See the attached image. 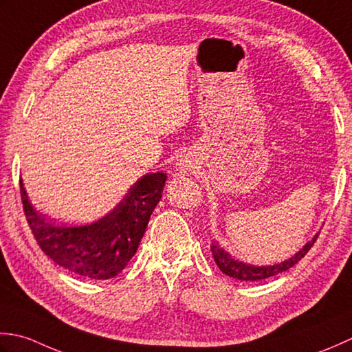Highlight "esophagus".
Masks as SVG:
<instances>
[{"mask_svg": "<svg viewBox=\"0 0 352 352\" xmlns=\"http://www.w3.org/2000/svg\"><path fill=\"white\" fill-rule=\"evenodd\" d=\"M188 164H186V162H181V164H179V170H181V171H184V170H188Z\"/></svg>", "mask_w": 352, "mask_h": 352, "instance_id": "1", "label": "esophagus"}]
</instances>
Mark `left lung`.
<instances>
[{
  "mask_svg": "<svg viewBox=\"0 0 352 352\" xmlns=\"http://www.w3.org/2000/svg\"><path fill=\"white\" fill-rule=\"evenodd\" d=\"M318 235H319V232L314 235L310 241H307L302 246V249H299L295 255L289 258V260H284L281 263L274 264V266H252V264L243 263L240 260H236L235 256H232L228 252V250L221 248L219 243H212L211 252L214 256V261H216L219 269L223 272L225 275L231 276L234 279H240V281H249V283L263 281V279L275 276L278 274H283V272L289 270L290 267L295 266L300 258H304L308 250L311 249L314 241H316V239H318Z\"/></svg>",
  "mask_w": 352,
  "mask_h": 352,
  "instance_id": "left-lung-1",
  "label": "left lung"
}]
</instances>
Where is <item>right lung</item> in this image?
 I'll return each mask as SVG.
<instances>
[{
  "label": "right lung",
  "instance_id": "obj_1",
  "mask_svg": "<svg viewBox=\"0 0 352 352\" xmlns=\"http://www.w3.org/2000/svg\"><path fill=\"white\" fill-rule=\"evenodd\" d=\"M166 173H146L117 206L92 223L56 225L34 210L19 181L27 223L36 241L60 267L89 279L117 276L132 260L156 205L162 197Z\"/></svg>",
  "mask_w": 352,
  "mask_h": 352
}]
</instances>
